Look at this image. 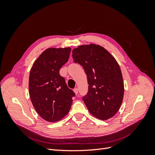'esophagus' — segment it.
I'll list each match as a JSON object with an SVG mask.
<instances>
[{"instance_id":"obj_1","label":"esophagus","mask_w":155,"mask_h":155,"mask_svg":"<svg viewBox=\"0 0 155 155\" xmlns=\"http://www.w3.org/2000/svg\"><path fill=\"white\" fill-rule=\"evenodd\" d=\"M74 93L76 94L77 95L78 93V88H74Z\"/></svg>"}]
</instances>
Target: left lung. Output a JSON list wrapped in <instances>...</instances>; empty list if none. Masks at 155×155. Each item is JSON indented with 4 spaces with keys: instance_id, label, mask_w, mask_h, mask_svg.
<instances>
[{
    "instance_id": "left-lung-1",
    "label": "left lung",
    "mask_w": 155,
    "mask_h": 155,
    "mask_svg": "<svg viewBox=\"0 0 155 155\" xmlns=\"http://www.w3.org/2000/svg\"><path fill=\"white\" fill-rule=\"evenodd\" d=\"M72 58L87 74L88 91L83 100L88 111L102 120L113 117L120 109L124 94L123 76L118 62L103 46L94 44L74 48Z\"/></svg>"
}]
</instances>
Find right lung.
I'll return each instance as SVG.
<instances>
[{
  "label": "right lung",
  "mask_w": 155,
  "mask_h": 155,
  "mask_svg": "<svg viewBox=\"0 0 155 155\" xmlns=\"http://www.w3.org/2000/svg\"><path fill=\"white\" fill-rule=\"evenodd\" d=\"M70 51V47L46 49L30 70L28 87L32 105L41 118L50 122L62 120L68 113L75 96L59 74Z\"/></svg>",
  "instance_id": "1"
}]
</instances>
